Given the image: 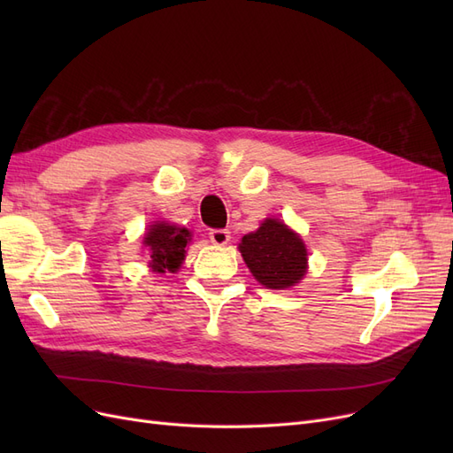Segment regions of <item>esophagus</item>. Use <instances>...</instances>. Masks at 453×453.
I'll return each instance as SVG.
<instances>
[{"mask_svg":"<svg viewBox=\"0 0 453 453\" xmlns=\"http://www.w3.org/2000/svg\"><path fill=\"white\" fill-rule=\"evenodd\" d=\"M210 240L215 245H225L230 242V232L225 228H213L210 230Z\"/></svg>","mask_w":453,"mask_h":453,"instance_id":"1","label":"esophagus"}]
</instances>
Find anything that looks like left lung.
Instances as JSON below:
<instances>
[{"mask_svg": "<svg viewBox=\"0 0 453 453\" xmlns=\"http://www.w3.org/2000/svg\"><path fill=\"white\" fill-rule=\"evenodd\" d=\"M240 251L257 281L268 289H287L306 273L304 242L278 219H266L257 232L245 234Z\"/></svg>", "mask_w": 453, "mask_h": 453, "instance_id": "8db88e82", "label": "left lung"}]
</instances>
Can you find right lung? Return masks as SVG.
<instances>
[{"label": "right lung", "instance_id": "obj_1", "mask_svg": "<svg viewBox=\"0 0 453 453\" xmlns=\"http://www.w3.org/2000/svg\"><path fill=\"white\" fill-rule=\"evenodd\" d=\"M187 242H190V232L187 228L173 226L168 223H157L149 228L143 243L150 251V266L155 272H175L185 258Z\"/></svg>", "mask_w": 453, "mask_h": 453}]
</instances>
